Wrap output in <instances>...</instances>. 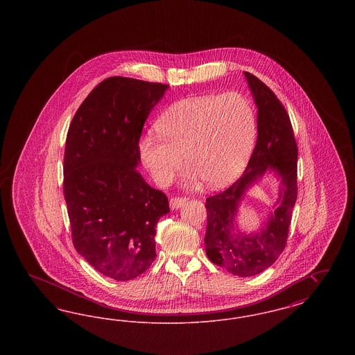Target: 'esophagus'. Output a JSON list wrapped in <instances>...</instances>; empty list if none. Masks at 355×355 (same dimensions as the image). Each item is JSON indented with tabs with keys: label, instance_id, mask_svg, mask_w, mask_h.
I'll return each instance as SVG.
<instances>
[{
	"label": "esophagus",
	"instance_id": "obj_1",
	"mask_svg": "<svg viewBox=\"0 0 355 355\" xmlns=\"http://www.w3.org/2000/svg\"><path fill=\"white\" fill-rule=\"evenodd\" d=\"M187 201V198H184V197H173V198H170V207L174 210V209H178V207H181L184 203Z\"/></svg>",
	"mask_w": 355,
	"mask_h": 355
}]
</instances>
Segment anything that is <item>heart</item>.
Returning a JSON list of instances; mask_svg holds the SVG:
<instances>
[{
    "label": "heart",
    "mask_w": 355,
    "mask_h": 355,
    "mask_svg": "<svg viewBox=\"0 0 355 355\" xmlns=\"http://www.w3.org/2000/svg\"><path fill=\"white\" fill-rule=\"evenodd\" d=\"M159 135L139 139V155L155 184L166 186L181 169L186 182L222 187L245 168L255 142L252 101L236 92L175 102L157 122Z\"/></svg>",
    "instance_id": "heart-1"
}]
</instances>
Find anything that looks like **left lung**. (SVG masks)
Instances as JSON below:
<instances>
[{"mask_svg":"<svg viewBox=\"0 0 355 355\" xmlns=\"http://www.w3.org/2000/svg\"><path fill=\"white\" fill-rule=\"evenodd\" d=\"M258 107L257 144L243 174L225 191L206 198L205 246L209 259L238 277L266 270L286 246L297 201L298 149L286 109L277 96L249 71L243 73ZM268 171L282 180L277 207L257 234L235 232L236 210L244 193Z\"/></svg>","mask_w":355,"mask_h":355,"instance_id":"8db88e82","label":"left lung"}]
</instances>
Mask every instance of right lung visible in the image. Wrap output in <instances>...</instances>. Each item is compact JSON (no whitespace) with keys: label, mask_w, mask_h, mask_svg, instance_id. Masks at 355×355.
Wrapping results in <instances>:
<instances>
[{"label":"right lung","mask_w":355,"mask_h":355,"mask_svg":"<svg viewBox=\"0 0 355 355\" xmlns=\"http://www.w3.org/2000/svg\"><path fill=\"white\" fill-rule=\"evenodd\" d=\"M168 85L109 77L76 112L67 135L64 196L76 250L97 271L129 281L155 259V226L168 197L137 166L139 138Z\"/></svg>","instance_id":"obj_1"}]
</instances>
